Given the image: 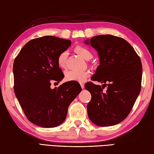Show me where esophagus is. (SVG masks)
I'll return each instance as SVG.
<instances>
[{
	"mask_svg": "<svg viewBox=\"0 0 154 154\" xmlns=\"http://www.w3.org/2000/svg\"><path fill=\"white\" fill-rule=\"evenodd\" d=\"M80 85H81L82 88V89H84V84H83V83H81V84H80Z\"/></svg>",
	"mask_w": 154,
	"mask_h": 154,
	"instance_id": "obj_1",
	"label": "esophagus"
}]
</instances>
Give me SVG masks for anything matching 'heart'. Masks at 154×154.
<instances>
[{
  "mask_svg": "<svg viewBox=\"0 0 154 154\" xmlns=\"http://www.w3.org/2000/svg\"><path fill=\"white\" fill-rule=\"evenodd\" d=\"M75 51L78 55L84 60H90L92 57V53L88 48L85 46L78 45L75 46ZM67 52L62 51L60 53L57 58V63L60 68H64L66 66ZM88 71H77V70H69L65 74V79L68 82H83L89 76Z\"/></svg>",
  "mask_w": 154,
  "mask_h": 154,
  "instance_id": "heart-1",
  "label": "heart"
}]
</instances>
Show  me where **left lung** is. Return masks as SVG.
I'll return each instance as SVG.
<instances>
[{
    "mask_svg": "<svg viewBox=\"0 0 154 154\" xmlns=\"http://www.w3.org/2000/svg\"><path fill=\"white\" fill-rule=\"evenodd\" d=\"M89 42L98 51L100 60L91 80L103 85L91 82L85 84L92 96L87 105L88 115L97 125H116L129 115L140 92V58L130 44L120 37L99 35L85 42Z\"/></svg>",
    "mask_w": 154,
    "mask_h": 154,
    "instance_id": "obj_1",
    "label": "left lung"
}]
</instances>
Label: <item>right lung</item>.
<instances>
[{
	"label": "right lung",
	"instance_id": "right-lung-1",
	"mask_svg": "<svg viewBox=\"0 0 154 154\" xmlns=\"http://www.w3.org/2000/svg\"><path fill=\"white\" fill-rule=\"evenodd\" d=\"M70 45V40L55 36L35 38L22 48L14 60V92L26 118L36 125L54 128L62 123L68 106L82 91L77 82L51 88V83L64 77L57 58Z\"/></svg>",
	"mask_w": 154,
	"mask_h": 154
}]
</instances>
